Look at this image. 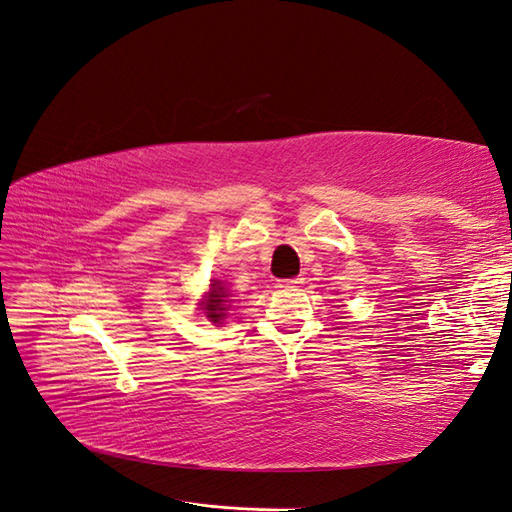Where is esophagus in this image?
<instances>
[{"label": "esophagus", "mask_w": 512, "mask_h": 512, "mask_svg": "<svg viewBox=\"0 0 512 512\" xmlns=\"http://www.w3.org/2000/svg\"><path fill=\"white\" fill-rule=\"evenodd\" d=\"M302 285V278H289V280H278L280 289H295Z\"/></svg>", "instance_id": "34e87169"}]
</instances>
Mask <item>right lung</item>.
<instances>
[{"label": "right lung", "mask_w": 512, "mask_h": 512, "mask_svg": "<svg viewBox=\"0 0 512 512\" xmlns=\"http://www.w3.org/2000/svg\"><path fill=\"white\" fill-rule=\"evenodd\" d=\"M227 302H230V293H227L225 285L221 280H212L208 293L203 295L201 300V311L206 313L212 324H221L225 320Z\"/></svg>", "instance_id": "1"}]
</instances>
